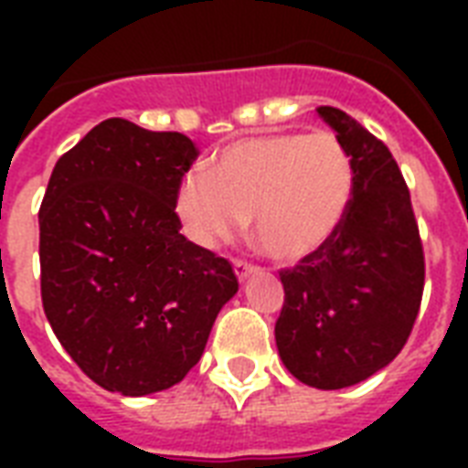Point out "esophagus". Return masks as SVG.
Masks as SVG:
<instances>
[{"instance_id": "34e87169", "label": "esophagus", "mask_w": 468, "mask_h": 468, "mask_svg": "<svg viewBox=\"0 0 468 468\" xmlns=\"http://www.w3.org/2000/svg\"><path fill=\"white\" fill-rule=\"evenodd\" d=\"M233 270H235V277L240 279V282H245V279H248L250 274H255L257 267H252V264H250V262H242V260H235Z\"/></svg>"}]
</instances>
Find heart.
Masks as SVG:
<instances>
[{
	"mask_svg": "<svg viewBox=\"0 0 468 468\" xmlns=\"http://www.w3.org/2000/svg\"><path fill=\"white\" fill-rule=\"evenodd\" d=\"M355 194V160L337 135L271 133L228 145L211 169H191L176 189V213L204 248L240 233L252 216L260 248L292 264L340 233Z\"/></svg>",
	"mask_w": 468,
	"mask_h": 468,
	"instance_id": "heart-1",
	"label": "heart"
}]
</instances>
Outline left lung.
Listing matches in <instances>:
<instances>
[{
	"instance_id": "1",
	"label": "left lung",
	"mask_w": 468,
	"mask_h": 468,
	"mask_svg": "<svg viewBox=\"0 0 468 468\" xmlns=\"http://www.w3.org/2000/svg\"><path fill=\"white\" fill-rule=\"evenodd\" d=\"M315 112L355 160V204L325 248L282 271L284 308L274 337L301 384L337 391L374 377L403 349L420 308L425 260L388 148L340 109Z\"/></svg>"
}]
</instances>
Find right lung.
<instances>
[{
  "instance_id": "obj_1",
  "label": "right lung",
  "mask_w": 468,
  "mask_h": 468,
  "mask_svg": "<svg viewBox=\"0 0 468 468\" xmlns=\"http://www.w3.org/2000/svg\"><path fill=\"white\" fill-rule=\"evenodd\" d=\"M197 155L186 135L106 119L55 162L38 211L43 311L106 391L179 384L238 293L230 262L179 233L176 189Z\"/></svg>"
}]
</instances>
